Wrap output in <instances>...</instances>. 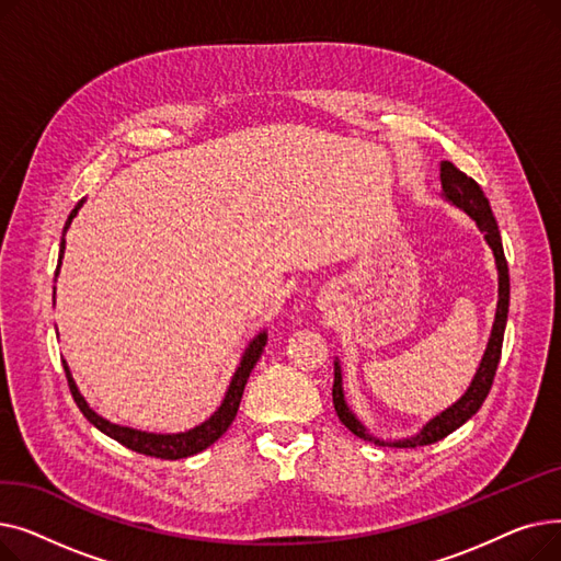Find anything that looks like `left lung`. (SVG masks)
I'll return each mask as SVG.
<instances>
[{
	"mask_svg": "<svg viewBox=\"0 0 561 561\" xmlns=\"http://www.w3.org/2000/svg\"><path fill=\"white\" fill-rule=\"evenodd\" d=\"M440 186H444V195L463 209L470 218H473L484 233V239L489 248L493 250L495 265H497V309H495V322L491 330V339L486 345V352L482 357V364L470 381L468 391L453 404L448 407L444 414H438L432 419L416 436L396 440V444H389V440H379L366 432V427L355 419L350 407L345 404L343 398V387H341V366L339 362L334 364V387H332V398H334V409L339 414V421L352 432L357 434L364 440H373L377 446H396V448H416V446H430L436 444V440L446 438L453 434L457 427H461L470 416L478 414V409L486 400L493 377L500 364V355H503V339H505V325H507V313H510V268H507V259L503 250V239H500L497 222L493 218L491 204L480 188V184L473 180V176H466L459 168H455L450 161H440Z\"/></svg>",
	"mask_w": 561,
	"mask_h": 561,
	"instance_id": "1",
	"label": "left lung"
}]
</instances>
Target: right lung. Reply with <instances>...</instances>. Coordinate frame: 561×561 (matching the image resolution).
Listing matches in <instances>:
<instances>
[{
    "label": "right lung",
    "instance_id": "right-lung-1",
    "mask_svg": "<svg viewBox=\"0 0 561 561\" xmlns=\"http://www.w3.org/2000/svg\"><path fill=\"white\" fill-rule=\"evenodd\" d=\"M83 199L75 206L66 227H64V236L72 222V218L77 216V211L81 209ZM64 252H66V239L61 241V252H58V265H56V275H58V268H61V259H64ZM265 341H268V336H265V332H261L252 343L250 347L245 350V355L241 359V366L239 370L233 373L231 377V385L227 389V396L222 400V404L218 407L216 414L204 421L202 425H197L195 430H188L184 434H147V432H140V430H131V427H121V425H113L108 421H104L102 416H98L95 411L85 404V400L81 398L75 379L68 370V364L64 362V370H66V377H68V387H70V393L79 407L81 414L91 421L100 432H104L106 436L115 438L117 444H123L125 448L129 450H136L140 455H147V457H157V459H184V457H191V455H197L202 450L209 448L211 444H216V440L227 432V427L231 425V421L236 419V411H239V404H241V398H243V391H245V385H248V377L252 373V368L256 366L261 352L265 347Z\"/></svg>",
    "mask_w": 561,
    "mask_h": 561
}]
</instances>
